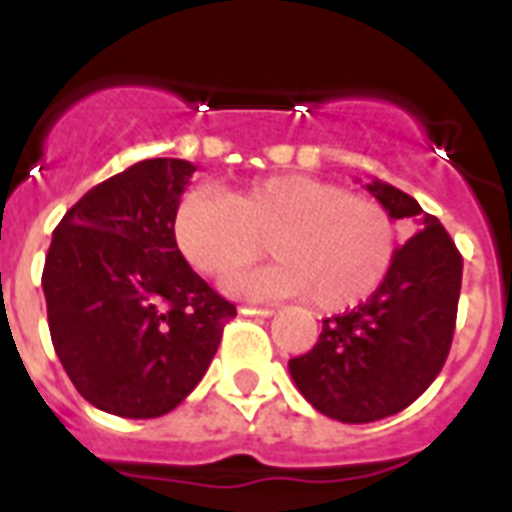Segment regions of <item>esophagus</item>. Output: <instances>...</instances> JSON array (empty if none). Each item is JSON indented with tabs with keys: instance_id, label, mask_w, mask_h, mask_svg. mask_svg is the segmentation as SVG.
<instances>
[{
	"instance_id": "1",
	"label": "esophagus",
	"mask_w": 512,
	"mask_h": 512,
	"mask_svg": "<svg viewBox=\"0 0 512 512\" xmlns=\"http://www.w3.org/2000/svg\"><path fill=\"white\" fill-rule=\"evenodd\" d=\"M239 311L249 313V316H263V319L273 316V308H255V305H241Z\"/></svg>"
}]
</instances>
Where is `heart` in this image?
<instances>
[{"label":"heart","mask_w":512,"mask_h":512,"mask_svg":"<svg viewBox=\"0 0 512 512\" xmlns=\"http://www.w3.org/2000/svg\"><path fill=\"white\" fill-rule=\"evenodd\" d=\"M172 236L193 271L225 279L263 257L276 263L231 284L252 297H297L316 311L364 303L396 263L398 228L382 201L311 175H271L231 193L193 188Z\"/></svg>","instance_id":"heart-1"}]
</instances>
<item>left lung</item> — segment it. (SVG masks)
I'll return each mask as SVG.
<instances>
[{
	"label": "left lung",
	"instance_id": "1",
	"mask_svg": "<svg viewBox=\"0 0 512 512\" xmlns=\"http://www.w3.org/2000/svg\"><path fill=\"white\" fill-rule=\"evenodd\" d=\"M366 191L393 220L412 217L417 233L396 252L388 279L366 303L324 319L319 342L289 358L305 401L332 420L361 425L417 401L452 348L462 287V255L438 217L393 185Z\"/></svg>",
	"mask_w": 512,
	"mask_h": 512
}]
</instances>
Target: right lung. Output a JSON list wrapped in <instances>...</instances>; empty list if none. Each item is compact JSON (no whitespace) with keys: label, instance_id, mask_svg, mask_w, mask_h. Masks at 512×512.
<instances>
[{"label":"right lung","instance_id":"add662e5","mask_svg":"<svg viewBox=\"0 0 512 512\" xmlns=\"http://www.w3.org/2000/svg\"><path fill=\"white\" fill-rule=\"evenodd\" d=\"M183 159H146L87 191L52 233L42 289L74 388L108 414L172 412L207 372L236 305L185 263L172 236Z\"/></svg>","mask_w":512,"mask_h":512}]
</instances>
